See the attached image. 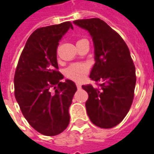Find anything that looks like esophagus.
Returning <instances> with one entry per match:
<instances>
[{
	"instance_id": "1",
	"label": "esophagus",
	"mask_w": 154,
	"mask_h": 154,
	"mask_svg": "<svg viewBox=\"0 0 154 154\" xmlns=\"http://www.w3.org/2000/svg\"><path fill=\"white\" fill-rule=\"evenodd\" d=\"M76 85H77V89H81V88H82V85H81L80 83H77Z\"/></svg>"
}]
</instances>
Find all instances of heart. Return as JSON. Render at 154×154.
<instances>
[{
    "label": "heart",
    "mask_w": 154,
    "mask_h": 154,
    "mask_svg": "<svg viewBox=\"0 0 154 154\" xmlns=\"http://www.w3.org/2000/svg\"><path fill=\"white\" fill-rule=\"evenodd\" d=\"M88 67L87 64L77 63L71 64L65 69L66 77L73 81H82L87 75Z\"/></svg>",
    "instance_id": "1"
}]
</instances>
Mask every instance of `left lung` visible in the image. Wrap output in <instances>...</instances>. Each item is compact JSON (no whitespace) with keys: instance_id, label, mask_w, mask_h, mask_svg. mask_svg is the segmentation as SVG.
<instances>
[{"instance_id":"8db88e82","label":"left lung","mask_w":154,"mask_h":154,"mask_svg":"<svg viewBox=\"0 0 154 154\" xmlns=\"http://www.w3.org/2000/svg\"><path fill=\"white\" fill-rule=\"evenodd\" d=\"M74 25L89 32L94 45V64L90 78L99 87L82 86L88 93L86 108L95 125L113 128L129 112L136 84L135 67L125 41L98 18L77 20Z\"/></svg>"}]
</instances>
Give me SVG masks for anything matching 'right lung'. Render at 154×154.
Segmentation results:
<instances>
[{
  "instance_id": "1",
  "label": "right lung",
  "mask_w": 154,
  "mask_h": 154,
  "mask_svg": "<svg viewBox=\"0 0 154 154\" xmlns=\"http://www.w3.org/2000/svg\"><path fill=\"white\" fill-rule=\"evenodd\" d=\"M69 29L64 22L36 29L25 44L14 77L15 97L29 124L38 132L54 136L66 129L77 86L57 69V48Z\"/></svg>"
}]
</instances>
